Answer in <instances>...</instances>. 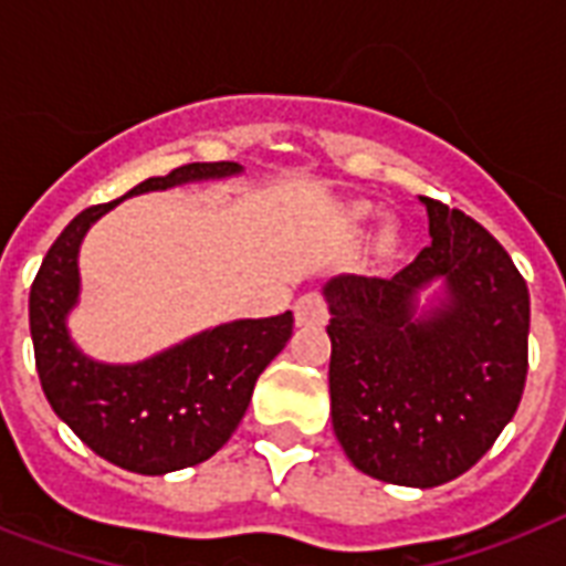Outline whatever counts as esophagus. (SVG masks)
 Wrapping results in <instances>:
<instances>
[{
  "mask_svg": "<svg viewBox=\"0 0 566 566\" xmlns=\"http://www.w3.org/2000/svg\"><path fill=\"white\" fill-rule=\"evenodd\" d=\"M293 314H296V326H323L328 319V305L319 293H305L293 305Z\"/></svg>",
  "mask_w": 566,
  "mask_h": 566,
  "instance_id": "esophagus-1",
  "label": "esophagus"
}]
</instances>
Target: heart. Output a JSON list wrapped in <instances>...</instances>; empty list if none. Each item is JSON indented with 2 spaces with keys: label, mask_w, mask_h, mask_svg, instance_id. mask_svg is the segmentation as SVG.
<instances>
[{
  "label": "heart",
  "mask_w": 566,
  "mask_h": 566,
  "mask_svg": "<svg viewBox=\"0 0 566 566\" xmlns=\"http://www.w3.org/2000/svg\"><path fill=\"white\" fill-rule=\"evenodd\" d=\"M355 217H364V213H367V205H355ZM394 243H396V229L394 226H387V229H381V234H378V247L385 249H394Z\"/></svg>",
  "instance_id": "b5f03b06"
}]
</instances>
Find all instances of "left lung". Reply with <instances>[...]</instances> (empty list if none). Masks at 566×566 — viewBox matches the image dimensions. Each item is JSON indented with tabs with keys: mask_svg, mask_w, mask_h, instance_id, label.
Instances as JSON below:
<instances>
[{
	"mask_svg": "<svg viewBox=\"0 0 566 566\" xmlns=\"http://www.w3.org/2000/svg\"><path fill=\"white\" fill-rule=\"evenodd\" d=\"M431 243L390 279L337 275L328 300L332 426L378 482L438 488L467 473L514 417L528 373V287L491 231L420 196ZM444 296L413 318L416 293Z\"/></svg>",
	"mask_w": 566,
	"mask_h": 566,
	"instance_id": "obj_1",
	"label": "left lung"
}]
</instances>
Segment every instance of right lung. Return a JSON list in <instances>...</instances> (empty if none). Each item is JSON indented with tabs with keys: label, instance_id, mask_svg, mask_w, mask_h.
Returning <instances> with one entry per match:
<instances>
[{
	"label": "right lung",
	"instance_id": "add662e5",
	"mask_svg": "<svg viewBox=\"0 0 566 566\" xmlns=\"http://www.w3.org/2000/svg\"><path fill=\"white\" fill-rule=\"evenodd\" d=\"M240 164H185L126 196L238 176ZM123 196V199H126ZM114 202L84 208L49 247L29 293L40 387L82 443L128 473L164 475L202 464L234 434L264 367L293 335V314L234 319L137 364H99L70 340L78 302V247Z\"/></svg>",
	"mask_w": 566,
	"mask_h": 566
}]
</instances>
